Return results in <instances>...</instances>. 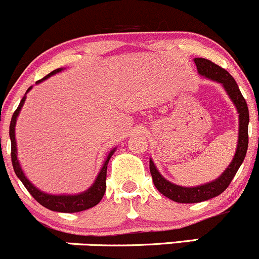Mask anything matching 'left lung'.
<instances>
[{"mask_svg": "<svg viewBox=\"0 0 259 259\" xmlns=\"http://www.w3.org/2000/svg\"><path fill=\"white\" fill-rule=\"evenodd\" d=\"M194 61H195V65L196 68H198V73L200 74V75L205 76V78L208 79H211V80H215L224 87L225 92H227L229 98L232 99V102L234 103L235 108H237L238 111V114H239V133H238L237 150H235L234 157H233L230 165L228 166L227 170H225L217 180L211 181V183H206L204 184V185L195 186V188H184V186L175 185V184L166 180V179L158 172V170L156 168L152 160H150V172L151 176H152V180L156 189H157L162 195H165L166 198L171 199V200L176 201V203L183 204L200 203V201L209 200V199L215 198V196L220 195V194L229 186L230 181L233 180V178H234L235 174H237L238 168L240 167L243 160H244L248 148V123H249V112H248L247 102H245L244 97L240 93L237 81L234 80V78H233L225 69L217 65V64L208 60V59L195 58Z\"/></svg>", "mask_w": 259, "mask_h": 259, "instance_id": "obj_1", "label": "left lung"}]
</instances>
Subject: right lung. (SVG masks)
<instances>
[{
	"mask_svg": "<svg viewBox=\"0 0 259 259\" xmlns=\"http://www.w3.org/2000/svg\"><path fill=\"white\" fill-rule=\"evenodd\" d=\"M61 70H63L61 68L55 69V70L51 71L50 74H48L46 76H44L42 79L37 80L36 84L41 83L42 80L48 79L49 76L54 75V74L59 73V71H61ZM31 88L32 87H30V88L27 89V92H29ZM25 99H26V94H25L24 98L21 99V102H20L19 107H17V109L15 111V113L12 114L11 123H10L11 161H12V166H14L15 174L17 175V178L21 180V183L24 184L25 188H26L27 191H29L32 196H34V199L37 201V203H40L42 206H45V208L50 209V210H53V211H60V213H76V211H83V210H87V209L96 206L97 204L102 200L104 193H106L107 165H108L109 158L112 157V155H113V152L116 151V148H113V150L109 152V155L107 156L106 161H104L103 167H102L101 171H99V174H98V176H97L94 184L88 189V190L84 191V193L76 194V195H50V194L42 193L41 190H39L36 186H34L31 183H30L29 179L25 176L21 166H20L19 160H17L16 140H15V126H16L17 116H19L20 111H21L22 106H24V103H25Z\"/></svg>",
	"mask_w": 259,
	"mask_h": 259,
	"instance_id": "obj_1",
	"label": "right lung"
}]
</instances>
